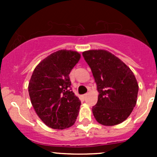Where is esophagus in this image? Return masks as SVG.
<instances>
[{
  "mask_svg": "<svg viewBox=\"0 0 157 157\" xmlns=\"http://www.w3.org/2000/svg\"><path fill=\"white\" fill-rule=\"evenodd\" d=\"M86 96H87V94H84V95H83V96H82V99H85L86 98Z\"/></svg>",
  "mask_w": 157,
  "mask_h": 157,
  "instance_id": "esophagus-1",
  "label": "esophagus"
}]
</instances>
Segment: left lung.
<instances>
[{
    "label": "left lung",
    "instance_id": "left-lung-1",
    "mask_svg": "<svg viewBox=\"0 0 157 157\" xmlns=\"http://www.w3.org/2000/svg\"><path fill=\"white\" fill-rule=\"evenodd\" d=\"M93 73L99 92L93 106V115L101 124L112 126L123 122L137 102L138 84L131 70L105 50L83 52Z\"/></svg>",
    "mask_w": 157,
    "mask_h": 157
}]
</instances>
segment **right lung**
<instances>
[{
    "mask_svg": "<svg viewBox=\"0 0 157 157\" xmlns=\"http://www.w3.org/2000/svg\"><path fill=\"white\" fill-rule=\"evenodd\" d=\"M80 58L78 52L59 50L42 60L32 74V105L49 128L61 130L75 123L81 102L71 91L69 74Z\"/></svg>",
    "mask_w": 157,
    "mask_h": 157,
    "instance_id": "add662e5",
    "label": "right lung"
}]
</instances>
